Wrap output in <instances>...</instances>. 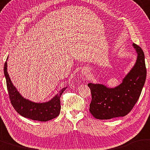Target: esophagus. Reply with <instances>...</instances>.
Instances as JSON below:
<instances>
[{
    "label": "esophagus",
    "instance_id": "1",
    "mask_svg": "<svg viewBox=\"0 0 150 150\" xmlns=\"http://www.w3.org/2000/svg\"><path fill=\"white\" fill-rule=\"evenodd\" d=\"M86 73H88V72H86H86H84V74H86Z\"/></svg>",
    "mask_w": 150,
    "mask_h": 150
}]
</instances>
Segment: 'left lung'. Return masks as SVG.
Here are the masks:
<instances>
[{
    "label": "left lung",
    "instance_id": "obj_1",
    "mask_svg": "<svg viewBox=\"0 0 150 150\" xmlns=\"http://www.w3.org/2000/svg\"><path fill=\"white\" fill-rule=\"evenodd\" d=\"M133 46L137 54L136 64L119 86L110 88L100 84H88L92 94L90 112L95 118L125 116L139 99L146 81V68L142 49L134 43Z\"/></svg>",
    "mask_w": 150,
    "mask_h": 150
}]
</instances>
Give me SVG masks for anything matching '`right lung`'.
<instances>
[{
  "label": "right lung",
  "mask_w": 150,
  "mask_h": 150,
  "mask_svg": "<svg viewBox=\"0 0 150 150\" xmlns=\"http://www.w3.org/2000/svg\"><path fill=\"white\" fill-rule=\"evenodd\" d=\"M4 73L6 78V86L9 98L14 110L24 117L46 122L57 117L60 112V97L67 88H64L50 101L36 103L22 96L12 83L7 72V60L4 63Z\"/></svg>",
  "instance_id": "add662e5"
}]
</instances>
